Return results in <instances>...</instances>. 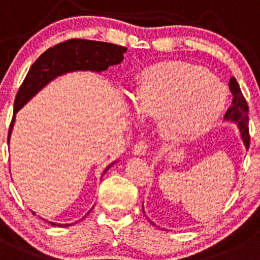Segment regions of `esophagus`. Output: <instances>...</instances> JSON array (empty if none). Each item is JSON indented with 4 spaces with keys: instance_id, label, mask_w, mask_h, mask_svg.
Listing matches in <instances>:
<instances>
[{
    "instance_id": "34e87169",
    "label": "esophagus",
    "mask_w": 260,
    "mask_h": 260,
    "mask_svg": "<svg viewBox=\"0 0 260 260\" xmlns=\"http://www.w3.org/2000/svg\"><path fill=\"white\" fill-rule=\"evenodd\" d=\"M147 150H148L147 143H146L145 141H138V142L135 145V147H133V155L142 156L147 152Z\"/></svg>"
}]
</instances>
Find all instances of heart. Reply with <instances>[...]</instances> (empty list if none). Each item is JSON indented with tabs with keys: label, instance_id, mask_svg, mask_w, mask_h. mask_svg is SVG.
I'll list each match as a JSON object with an SVG mask.
<instances>
[{
	"label": "heart",
	"instance_id": "heart-1",
	"mask_svg": "<svg viewBox=\"0 0 260 260\" xmlns=\"http://www.w3.org/2000/svg\"><path fill=\"white\" fill-rule=\"evenodd\" d=\"M228 92L222 82L203 67L168 60L141 74L136 108L145 118L157 119L165 140L183 142L207 133L222 114Z\"/></svg>",
	"mask_w": 260,
	"mask_h": 260
}]
</instances>
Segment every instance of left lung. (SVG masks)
Masks as SVG:
<instances>
[{"label": "left lung", "instance_id": "1", "mask_svg": "<svg viewBox=\"0 0 260 260\" xmlns=\"http://www.w3.org/2000/svg\"><path fill=\"white\" fill-rule=\"evenodd\" d=\"M229 86H230L231 94H233V103H231V107L229 108L228 112H226L225 120H230V122H234L238 124L239 131H240L241 140H243L244 145H245V148L248 150L249 143H250L249 127H248V123H249L248 104H246L245 98L243 96V92H241L240 86H239L235 77H231L230 82H229ZM143 213H145V211H143ZM152 225H155V223H152Z\"/></svg>", "mask_w": 260, "mask_h": 260}]
</instances>
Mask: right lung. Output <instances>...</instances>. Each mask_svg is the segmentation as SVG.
Returning a JSON list of instances; mask_svg holds the SVG:
<instances>
[{
    "instance_id": "1",
    "label": "right lung",
    "mask_w": 260,
    "mask_h": 260,
    "mask_svg": "<svg viewBox=\"0 0 260 260\" xmlns=\"http://www.w3.org/2000/svg\"><path fill=\"white\" fill-rule=\"evenodd\" d=\"M125 52H127L125 47L86 39L66 40L45 50L32 63L15 98L14 118L10 124L7 143H10L16 113L55 77L75 71H91L100 74L110 66L119 64L124 58L123 54ZM114 164H110L104 170L103 175ZM50 225L67 228L71 226V223L60 225V223L50 222Z\"/></svg>"
}]
</instances>
